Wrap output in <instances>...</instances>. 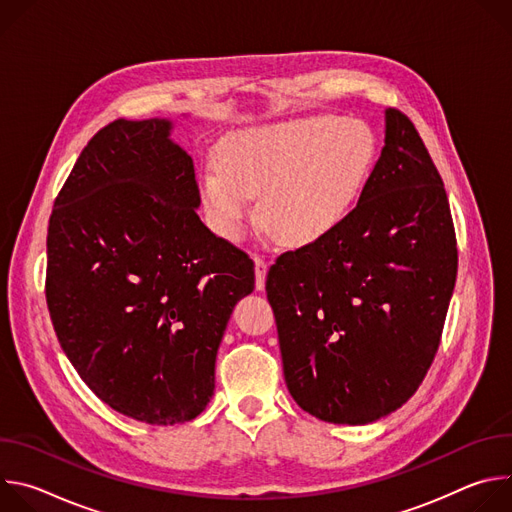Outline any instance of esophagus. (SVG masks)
Instances as JSON below:
<instances>
[{
	"label": "esophagus",
	"mask_w": 512,
	"mask_h": 512,
	"mask_svg": "<svg viewBox=\"0 0 512 512\" xmlns=\"http://www.w3.org/2000/svg\"><path fill=\"white\" fill-rule=\"evenodd\" d=\"M265 275H267V261L261 257H255V287H265Z\"/></svg>",
	"instance_id": "obj_1"
}]
</instances>
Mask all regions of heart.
<instances>
[{
  "mask_svg": "<svg viewBox=\"0 0 512 512\" xmlns=\"http://www.w3.org/2000/svg\"><path fill=\"white\" fill-rule=\"evenodd\" d=\"M375 137L356 119L314 115L241 131L221 150V164L200 176V200L212 231L239 241L259 218L285 245L302 247L336 231L371 174Z\"/></svg>",
  "mask_w": 512,
  "mask_h": 512,
  "instance_id": "b5f03b06",
  "label": "heart"
}]
</instances>
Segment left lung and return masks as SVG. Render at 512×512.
<instances>
[{
	"mask_svg": "<svg viewBox=\"0 0 512 512\" xmlns=\"http://www.w3.org/2000/svg\"><path fill=\"white\" fill-rule=\"evenodd\" d=\"M456 273L442 176L411 119L389 107L385 148L344 223L269 267L291 397L328 423L399 409L440 346Z\"/></svg>",
	"mask_w": 512,
	"mask_h": 512,
	"instance_id": "left-lung-1",
	"label": "left lung"
}]
</instances>
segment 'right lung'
<instances>
[{
    "mask_svg": "<svg viewBox=\"0 0 512 512\" xmlns=\"http://www.w3.org/2000/svg\"><path fill=\"white\" fill-rule=\"evenodd\" d=\"M168 119H117L85 145L48 223L46 304L79 377L152 425L194 419L255 265L196 214L192 158Z\"/></svg>",
    "mask_w": 512,
    "mask_h": 512,
    "instance_id": "right-lung-1",
    "label": "right lung"
}]
</instances>
